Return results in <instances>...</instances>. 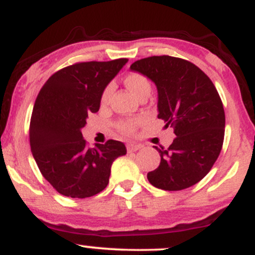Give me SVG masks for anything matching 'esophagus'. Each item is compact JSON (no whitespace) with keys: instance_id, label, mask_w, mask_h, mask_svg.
<instances>
[{"instance_id":"obj_1","label":"esophagus","mask_w":255,"mask_h":255,"mask_svg":"<svg viewBox=\"0 0 255 255\" xmlns=\"http://www.w3.org/2000/svg\"><path fill=\"white\" fill-rule=\"evenodd\" d=\"M142 146L140 144H133V142H130V144L127 145V151L128 152H135L137 150H140Z\"/></svg>"}]
</instances>
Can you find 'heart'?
<instances>
[{"mask_svg":"<svg viewBox=\"0 0 255 255\" xmlns=\"http://www.w3.org/2000/svg\"><path fill=\"white\" fill-rule=\"evenodd\" d=\"M125 85L131 95L134 97L137 98L141 93H144L145 91L151 90V85L148 83V80L146 79L142 74H139V73H130L127 77L125 78ZM111 92H113V86L109 85L107 86L102 93V103L105 104L108 101H109ZM134 127H135V124L133 121H125L120 125V129H121L124 133L129 134L134 130Z\"/></svg>","mask_w":255,"mask_h":255,"instance_id":"heart-1","label":"heart"}]
</instances>
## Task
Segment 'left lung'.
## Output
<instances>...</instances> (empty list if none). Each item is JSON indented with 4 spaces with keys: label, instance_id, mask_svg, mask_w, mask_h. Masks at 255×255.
<instances>
[{
    "label": "left lung",
    "instance_id": "obj_1",
    "mask_svg": "<svg viewBox=\"0 0 255 255\" xmlns=\"http://www.w3.org/2000/svg\"><path fill=\"white\" fill-rule=\"evenodd\" d=\"M156 85L158 119L174 127L169 148L157 147L160 163L147 174L152 186L181 191L198 183L221 153L225 115L215 85L195 64L172 56H152L130 66Z\"/></svg>",
    "mask_w": 255,
    "mask_h": 255
}]
</instances>
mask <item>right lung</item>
Masks as SVG:
<instances>
[{
	"label": "right lung",
	"mask_w": 255,
	"mask_h": 255,
	"mask_svg": "<svg viewBox=\"0 0 255 255\" xmlns=\"http://www.w3.org/2000/svg\"><path fill=\"white\" fill-rule=\"evenodd\" d=\"M128 62H81L52 74L38 93L31 116V151L40 172L60 194L89 198L109 183L111 165L127 153L124 142L108 140L87 148L81 129L97 113L105 87Z\"/></svg>",
	"instance_id": "obj_1"
}]
</instances>
